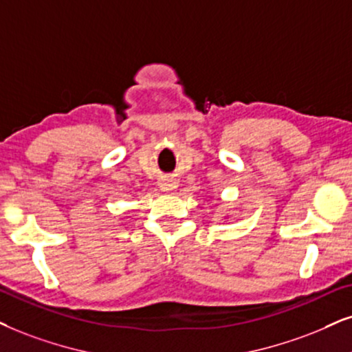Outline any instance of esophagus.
I'll return each mask as SVG.
<instances>
[{"label":"esophagus","instance_id":"1","mask_svg":"<svg viewBox=\"0 0 352 352\" xmlns=\"http://www.w3.org/2000/svg\"><path fill=\"white\" fill-rule=\"evenodd\" d=\"M175 188H177L175 184H166V185H162V190H164V191H170V190H175Z\"/></svg>","mask_w":352,"mask_h":352}]
</instances>
